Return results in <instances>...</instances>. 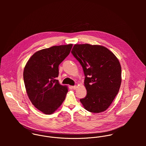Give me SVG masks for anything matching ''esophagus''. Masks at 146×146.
<instances>
[{
	"label": "esophagus",
	"instance_id": "34e87169",
	"mask_svg": "<svg viewBox=\"0 0 146 146\" xmlns=\"http://www.w3.org/2000/svg\"><path fill=\"white\" fill-rule=\"evenodd\" d=\"M71 88H72L73 89L75 90V89H76V88H77V86H76V85H75V86H71Z\"/></svg>",
	"mask_w": 146,
	"mask_h": 146
}]
</instances>
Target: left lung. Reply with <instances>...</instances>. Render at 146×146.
Returning a JSON list of instances; mask_svg holds the SVG:
<instances>
[{"label":"left lung","instance_id":"8db88e82","mask_svg":"<svg viewBox=\"0 0 146 146\" xmlns=\"http://www.w3.org/2000/svg\"><path fill=\"white\" fill-rule=\"evenodd\" d=\"M74 56L83 67L86 96L80 101L93 113L105 111L117 94L121 83V67L116 56L100 45L75 44Z\"/></svg>","mask_w":146,"mask_h":146}]
</instances>
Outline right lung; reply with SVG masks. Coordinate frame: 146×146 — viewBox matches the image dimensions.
<instances>
[{"mask_svg":"<svg viewBox=\"0 0 146 146\" xmlns=\"http://www.w3.org/2000/svg\"><path fill=\"white\" fill-rule=\"evenodd\" d=\"M72 44L55 45L35 52L23 70V80L29 100L46 115L53 113L62 104L68 87L61 85L59 64L70 53Z\"/></svg>","mask_w":146,"mask_h":146,"instance_id":"add662e5","label":"right lung"}]
</instances>
